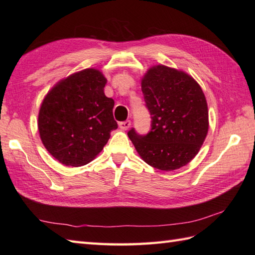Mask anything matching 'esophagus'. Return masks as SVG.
<instances>
[{
  "instance_id": "34e87169",
  "label": "esophagus",
  "mask_w": 255,
  "mask_h": 255,
  "mask_svg": "<svg viewBox=\"0 0 255 255\" xmlns=\"http://www.w3.org/2000/svg\"><path fill=\"white\" fill-rule=\"evenodd\" d=\"M118 125H119V128H121L122 130H127V129L130 127L131 122L130 121H125V122H121Z\"/></svg>"
}]
</instances>
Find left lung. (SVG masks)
Returning <instances> with one entry per match:
<instances>
[{"mask_svg": "<svg viewBox=\"0 0 255 255\" xmlns=\"http://www.w3.org/2000/svg\"><path fill=\"white\" fill-rule=\"evenodd\" d=\"M141 91L151 117L147 134L128 131L144 162L162 171L186 165L208 132V108L198 83L188 74L165 66L145 73Z\"/></svg>", "mask_w": 255, "mask_h": 255, "instance_id": "obj_1", "label": "left lung"}]
</instances>
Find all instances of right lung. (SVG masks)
I'll return each instance as SVG.
<instances>
[{"label":"right lung","mask_w":255,"mask_h":255,"mask_svg":"<svg viewBox=\"0 0 255 255\" xmlns=\"http://www.w3.org/2000/svg\"><path fill=\"white\" fill-rule=\"evenodd\" d=\"M105 84L99 70L86 69L60 81L46 95L38 129L45 148L60 163L88 164L117 129L114 101L105 96Z\"/></svg>","instance_id":"obj_1"}]
</instances>
